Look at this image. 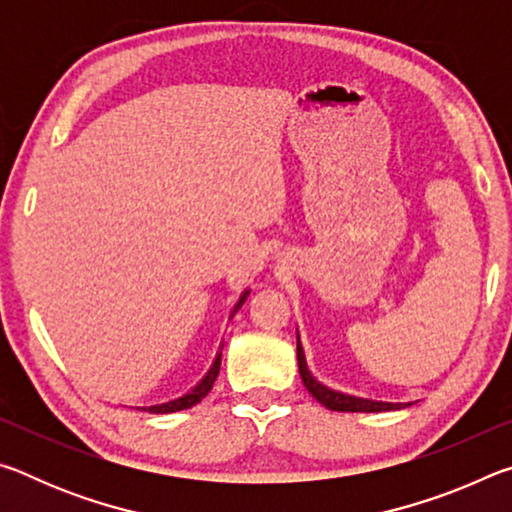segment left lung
Here are the masks:
<instances>
[{"label": "left lung", "mask_w": 512, "mask_h": 512, "mask_svg": "<svg viewBox=\"0 0 512 512\" xmlns=\"http://www.w3.org/2000/svg\"><path fill=\"white\" fill-rule=\"evenodd\" d=\"M298 370L302 377V384H305L311 397L325 406L329 411H343V413H381V411H400L411 406V402L400 404V402H381V400H368V397H357V395H348L341 391H334V388L325 386L323 381H318L307 366V357H305V348L300 343V334H298Z\"/></svg>", "instance_id": "1"}]
</instances>
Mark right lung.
<instances>
[{"label": "right lung", "mask_w": 512, "mask_h": 512, "mask_svg": "<svg viewBox=\"0 0 512 512\" xmlns=\"http://www.w3.org/2000/svg\"><path fill=\"white\" fill-rule=\"evenodd\" d=\"M248 293H250V289H246L244 293H241L239 300H237V305L232 307L230 318L237 314V311L241 309V305H244L246 298H248ZM221 350H223V345H219V352H216V357H214V361H212L210 370H207L205 375H203V379L198 381V384H196L194 388H189V391H187L185 395L173 397V400H169V402H160V404H151V406H137V409H140V411H149V413H176V411L192 409L194 404L201 402L203 397L212 391L214 381H216V377H219V370H221Z\"/></svg>", "instance_id": "right-lung-1"}]
</instances>
